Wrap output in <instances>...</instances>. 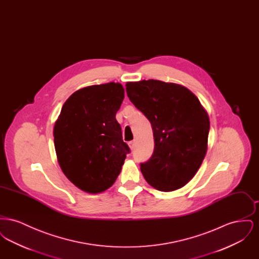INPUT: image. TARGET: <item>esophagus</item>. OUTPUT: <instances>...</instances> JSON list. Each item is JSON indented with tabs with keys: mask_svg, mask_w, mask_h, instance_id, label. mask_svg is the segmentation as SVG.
<instances>
[{
	"mask_svg": "<svg viewBox=\"0 0 259 259\" xmlns=\"http://www.w3.org/2000/svg\"><path fill=\"white\" fill-rule=\"evenodd\" d=\"M129 147H130V148L133 150L136 147L135 141H131V142H129Z\"/></svg>",
	"mask_w": 259,
	"mask_h": 259,
	"instance_id": "obj_1",
	"label": "esophagus"
}]
</instances>
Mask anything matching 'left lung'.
I'll return each mask as SVG.
<instances>
[{
	"instance_id": "obj_1",
	"label": "left lung",
	"mask_w": 259,
	"mask_h": 259,
	"mask_svg": "<svg viewBox=\"0 0 259 259\" xmlns=\"http://www.w3.org/2000/svg\"><path fill=\"white\" fill-rule=\"evenodd\" d=\"M130 101L149 120L154 150L141 163L146 181L160 191L185 186L197 172L208 148L209 115L186 87L155 79L126 83Z\"/></svg>"
}]
</instances>
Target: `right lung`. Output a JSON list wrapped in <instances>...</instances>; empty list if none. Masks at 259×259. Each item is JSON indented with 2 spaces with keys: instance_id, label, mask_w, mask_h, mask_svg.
<instances>
[{
  "instance_id": "obj_1",
  "label": "right lung",
  "mask_w": 259,
  "mask_h": 259,
  "mask_svg": "<svg viewBox=\"0 0 259 259\" xmlns=\"http://www.w3.org/2000/svg\"><path fill=\"white\" fill-rule=\"evenodd\" d=\"M124 99L118 82L81 88L62 107L53 129L57 160L79 189L96 194L110 188L130 148L115 119Z\"/></svg>"
}]
</instances>
